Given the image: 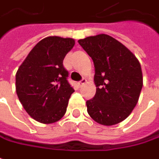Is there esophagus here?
<instances>
[{
  "label": "esophagus",
  "instance_id": "34e87169",
  "mask_svg": "<svg viewBox=\"0 0 159 159\" xmlns=\"http://www.w3.org/2000/svg\"><path fill=\"white\" fill-rule=\"evenodd\" d=\"M85 83H86V80L82 79L81 81H79V82L77 83V84H78V86L79 87H82L84 84H85Z\"/></svg>",
  "mask_w": 159,
  "mask_h": 159
}]
</instances>
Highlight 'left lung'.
Listing matches in <instances>:
<instances>
[{
	"label": "left lung",
	"instance_id": "obj_1",
	"mask_svg": "<svg viewBox=\"0 0 159 159\" xmlns=\"http://www.w3.org/2000/svg\"><path fill=\"white\" fill-rule=\"evenodd\" d=\"M93 60L96 93L87 100L88 114L103 125L124 121L136 106L143 85L141 64L130 50L107 34L78 40Z\"/></svg>",
	"mask_w": 159,
	"mask_h": 159
}]
</instances>
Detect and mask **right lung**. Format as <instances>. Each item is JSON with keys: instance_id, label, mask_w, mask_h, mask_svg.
<instances>
[{"instance_id": "right-lung-1", "label": "right lung", "mask_w": 159, "mask_h": 159, "mask_svg": "<svg viewBox=\"0 0 159 159\" xmlns=\"http://www.w3.org/2000/svg\"><path fill=\"white\" fill-rule=\"evenodd\" d=\"M72 38L49 36L29 52L16 74V92L25 110L42 124L55 123L65 115L75 90L67 82L63 66Z\"/></svg>"}]
</instances>
